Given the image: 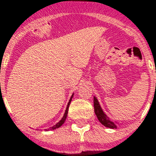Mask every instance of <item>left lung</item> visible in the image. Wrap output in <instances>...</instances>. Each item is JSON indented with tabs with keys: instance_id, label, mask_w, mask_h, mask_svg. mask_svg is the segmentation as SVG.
Instances as JSON below:
<instances>
[{
	"instance_id": "8db88e82",
	"label": "left lung",
	"mask_w": 156,
	"mask_h": 156,
	"mask_svg": "<svg viewBox=\"0 0 156 156\" xmlns=\"http://www.w3.org/2000/svg\"><path fill=\"white\" fill-rule=\"evenodd\" d=\"M94 109H95V113L96 115V117L98 118L99 121L105 127L110 128V129H116L117 126L122 125L121 123H119L117 120H112L109 118V116L102 110L101 106L99 103V101L95 96H94Z\"/></svg>"
}]
</instances>
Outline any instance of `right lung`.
Masks as SVG:
<instances>
[{"mask_svg": "<svg viewBox=\"0 0 156 156\" xmlns=\"http://www.w3.org/2000/svg\"><path fill=\"white\" fill-rule=\"evenodd\" d=\"M73 95H74V94H72V95L70 96V101H69L68 104H67L66 109V111H65V114H64V115H63V117L61 118V120H60L58 123H56L55 125H54L53 126H51V127H50V128H48V129H45V130H46V131H47V130H53V129H57V128L61 127V126L65 123V121H66V120L67 114H68V109H69V105H70V102H71V100H72V98H73Z\"/></svg>", "mask_w": 156, "mask_h": 156, "instance_id": "right-lung-1", "label": "right lung"}]
</instances>
